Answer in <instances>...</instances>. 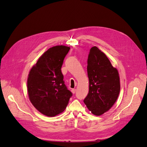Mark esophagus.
<instances>
[{
	"label": "esophagus",
	"mask_w": 147,
	"mask_h": 147,
	"mask_svg": "<svg viewBox=\"0 0 147 147\" xmlns=\"http://www.w3.org/2000/svg\"><path fill=\"white\" fill-rule=\"evenodd\" d=\"M71 91H72V92L73 93V94H75V92H76V90H75V89H72V90H71Z\"/></svg>",
	"instance_id": "34e87169"
}]
</instances>
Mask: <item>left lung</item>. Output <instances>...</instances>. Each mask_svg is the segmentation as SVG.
<instances>
[{
  "label": "left lung",
  "mask_w": 147,
  "mask_h": 147,
  "mask_svg": "<svg viewBox=\"0 0 147 147\" xmlns=\"http://www.w3.org/2000/svg\"><path fill=\"white\" fill-rule=\"evenodd\" d=\"M89 92L84 104L97 116L108 111L117 100L120 91L118 70L108 57L96 47L91 48L88 57Z\"/></svg>",
  "instance_id": "1"
}]
</instances>
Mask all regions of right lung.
Masks as SVG:
<instances>
[{
    "label": "right lung",
    "instance_id": "obj_1",
    "mask_svg": "<svg viewBox=\"0 0 147 147\" xmlns=\"http://www.w3.org/2000/svg\"><path fill=\"white\" fill-rule=\"evenodd\" d=\"M69 50V47L63 45L49 48L29 74V99L35 109L47 117L63 112L72 96L65 84L61 70Z\"/></svg>",
    "mask_w": 147,
    "mask_h": 147
}]
</instances>
